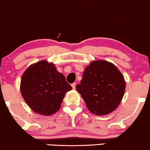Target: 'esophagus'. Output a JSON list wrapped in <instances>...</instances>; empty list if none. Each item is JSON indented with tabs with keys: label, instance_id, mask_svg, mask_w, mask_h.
<instances>
[{
	"label": "esophagus",
	"instance_id": "34e87169",
	"mask_svg": "<svg viewBox=\"0 0 150 150\" xmlns=\"http://www.w3.org/2000/svg\"><path fill=\"white\" fill-rule=\"evenodd\" d=\"M71 86H72V88H73V89H75V86H76V84H75V83H72L71 84Z\"/></svg>",
	"mask_w": 150,
	"mask_h": 150
}]
</instances>
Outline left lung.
<instances>
[{
  "mask_svg": "<svg viewBox=\"0 0 150 150\" xmlns=\"http://www.w3.org/2000/svg\"><path fill=\"white\" fill-rule=\"evenodd\" d=\"M76 89L88 109L97 115H106L117 108L123 98L126 83L115 65L105 60L94 61L84 71Z\"/></svg>",
  "mask_w": 150,
  "mask_h": 150,
  "instance_id": "obj_1",
  "label": "left lung"
}]
</instances>
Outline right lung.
<instances>
[{
  "label": "right lung",
  "mask_w": 150,
  "mask_h": 150,
  "mask_svg": "<svg viewBox=\"0 0 150 150\" xmlns=\"http://www.w3.org/2000/svg\"><path fill=\"white\" fill-rule=\"evenodd\" d=\"M72 90L55 65L40 61L26 69L21 79L22 95L30 109L43 115H50L60 109L65 94Z\"/></svg>",
  "instance_id": "obj_1"
}]
</instances>
